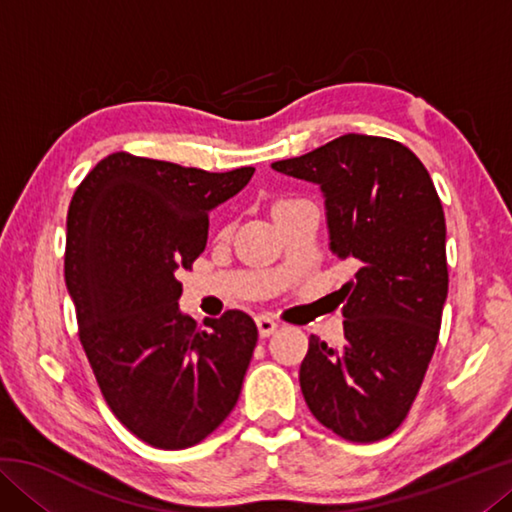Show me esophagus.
Wrapping results in <instances>:
<instances>
[{
  "instance_id": "obj_1",
  "label": "esophagus",
  "mask_w": 512,
  "mask_h": 512,
  "mask_svg": "<svg viewBox=\"0 0 512 512\" xmlns=\"http://www.w3.org/2000/svg\"><path fill=\"white\" fill-rule=\"evenodd\" d=\"M255 323H257V329H259V336H271L275 329H277V320H273L271 316H257L255 318Z\"/></svg>"
}]
</instances>
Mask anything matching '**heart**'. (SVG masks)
Here are the masks:
<instances>
[{"instance_id": "heart-1", "label": "heart", "mask_w": 512, "mask_h": 512, "mask_svg": "<svg viewBox=\"0 0 512 512\" xmlns=\"http://www.w3.org/2000/svg\"><path fill=\"white\" fill-rule=\"evenodd\" d=\"M293 201H298V198H280V201H277V203L273 205V210H275V207H282V205H287V203H293Z\"/></svg>"}]
</instances>
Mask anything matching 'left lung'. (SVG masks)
<instances>
[{"label": "left lung", "instance_id": "8db88e82", "mask_svg": "<svg viewBox=\"0 0 512 512\" xmlns=\"http://www.w3.org/2000/svg\"><path fill=\"white\" fill-rule=\"evenodd\" d=\"M273 169L320 185L329 246L354 268L334 293L339 348L311 336L300 388L314 418L352 443L400 427L436 350L447 298L445 212L418 155L348 133Z\"/></svg>", "mask_w": 512, "mask_h": 512}]
</instances>
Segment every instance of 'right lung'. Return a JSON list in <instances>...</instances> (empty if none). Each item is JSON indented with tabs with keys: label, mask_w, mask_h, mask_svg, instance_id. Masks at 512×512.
<instances>
[{
	"label": "right lung",
	"mask_w": 512,
	"mask_h": 512,
	"mask_svg": "<svg viewBox=\"0 0 512 512\" xmlns=\"http://www.w3.org/2000/svg\"><path fill=\"white\" fill-rule=\"evenodd\" d=\"M253 173L117 151L69 203L65 284L85 357L110 411L151 447L198 445L239 400L255 320L228 309L198 327L180 314L176 273L205 250L212 207L241 192Z\"/></svg>",
	"instance_id": "obj_1"
}]
</instances>
